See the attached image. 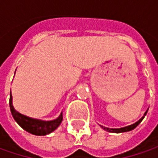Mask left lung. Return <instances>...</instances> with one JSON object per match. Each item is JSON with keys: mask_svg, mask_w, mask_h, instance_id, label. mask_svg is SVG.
Masks as SVG:
<instances>
[{"mask_svg": "<svg viewBox=\"0 0 158 158\" xmlns=\"http://www.w3.org/2000/svg\"><path fill=\"white\" fill-rule=\"evenodd\" d=\"M148 110H149V109H148ZM148 110H147V111L145 112V113L143 114V117L140 118L138 121H136L135 123H134V124H132V125H129V126H127V127H120V128H108V127H103V126H100V127H102V128H104L105 130L108 131V132H111V133H123V132H128V131H131V130H133V129H135L137 126L142 122V120L143 119V118H144V117H145V115L147 114Z\"/></svg>", "mask_w": 158, "mask_h": 158, "instance_id": "left-lung-1", "label": "left lung"}]
</instances>
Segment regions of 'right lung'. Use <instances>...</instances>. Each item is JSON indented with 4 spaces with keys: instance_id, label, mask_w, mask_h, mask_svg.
<instances>
[{
    "instance_id": "add662e5",
    "label": "right lung",
    "mask_w": 158,
    "mask_h": 158,
    "mask_svg": "<svg viewBox=\"0 0 158 158\" xmlns=\"http://www.w3.org/2000/svg\"><path fill=\"white\" fill-rule=\"evenodd\" d=\"M13 98L11 95L10 90V97H9V107H10V112L13 116V118L17 124L23 128L25 131L29 133L35 135H46L50 133H52L60 125L63 116L62 112H60V116L57 118L53 120H42L39 118H33L31 117H28L26 115H23L20 112H18L13 106Z\"/></svg>"
}]
</instances>
